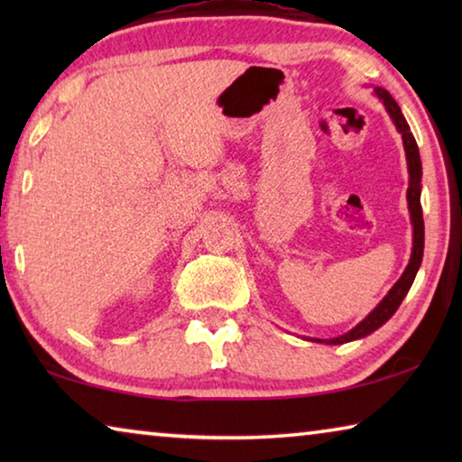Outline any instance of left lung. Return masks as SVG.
<instances>
[{
	"mask_svg": "<svg viewBox=\"0 0 462 462\" xmlns=\"http://www.w3.org/2000/svg\"><path fill=\"white\" fill-rule=\"evenodd\" d=\"M374 96L379 97V101L385 106L387 114L391 122L395 124L397 132L402 134L403 140V151H405V161H408V173H410V187H408V208H410V217H411V226H413V246H411V256L405 271L402 273V277L397 279V283L389 289V293L383 297V300L377 303L369 316H366L363 322H358L353 330H348L346 334L336 336V338H308L311 342H324V344H344V342H353L358 338H365V336L373 334L377 328H381L387 319L395 314L397 308L402 306L403 297L408 295L410 287L416 279V273L421 264V256H424V217H421V203H420V195H421V161H420V151H418V143L413 134L410 132L408 122H405L403 114L397 101L391 97V93L383 88H374Z\"/></svg>",
	"mask_w": 462,
	"mask_h": 462,
	"instance_id": "1",
	"label": "left lung"
}]
</instances>
